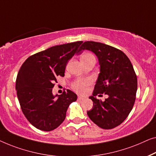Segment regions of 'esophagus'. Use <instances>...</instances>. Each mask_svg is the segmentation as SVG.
<instances>
[{
    "instance_id": "34e87169",
    "label": "esophagus",
    "mask_w": 156,
    "mask_h": 156,
    "mask_svg": "<svg viewBox=\"0 0 156 156\" xmlns=\"http://www.w3.org/2000/svg\"><path fill=\"white\" fill-rule=\"evenodd\" d=\"M85 98L83 97V96H78V100H84Z\"/></svg>"
}]
</instances>
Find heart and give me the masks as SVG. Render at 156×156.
<instances>
[{
	"label": "heart",
	"mask_w": 156,
	"mask_h": 156,
	"mask_svg": "<svg viewBox=\"0 0 156 156\" xmlns=\"http://www.w3.org/2000/svg\"><path fill=\"white\" fill-rule=\"evenodd\" d=\"M91 56V54H85L82 56ZM89 83H90L89 80H87L83 83H76V84L74 85V88H75L78 92H79V93H85V92L87 90V86Z\"/></svg>",
	"instance_id": "1"
}]
</instances>
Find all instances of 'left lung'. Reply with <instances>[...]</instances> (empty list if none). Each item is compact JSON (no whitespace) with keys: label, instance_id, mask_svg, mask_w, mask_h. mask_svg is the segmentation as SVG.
<instances>
[{"label":"left lung","instance_id":"obj_1","mask_svg":"<svg viewBox=\"0 0 156 156\" xmlns=\"http://www.w3.org/2000/svg\"><path fill=\"white\" fill-rule=\"evenodd\" d=\"M88 50L95 54L100 65V73L93 95V106L87 112L90 119L100 128L110 129L126 119L133 108L137 91V77L130 60L124 52L105 44L85 41L77 54ZM105 93V101L95 96Z\"/></svg>","mask_w":156,"mask_h":156}]
</instances>
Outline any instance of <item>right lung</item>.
Segmentation results:
<instances>
[{
	"label": "right lung",
	"instance_id": "add662e5",
	"mask_svg": "<svg viewBox=\"0 0 156 156\" xmlns=\"http://www.w3.org/2000/svg\"><path fill=\"white\" fill-rule=\"evenodd\" d=\"M82 41L51 47L27 58L17 74L15 89L22 111L37 129L50 131L64 121L68 107L77 95L67 90L52 93L57 76H64L69 61Z\"/></svg>",
	"mask_w": 156,
	"mask_h": 156
}]
</instances>
